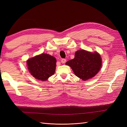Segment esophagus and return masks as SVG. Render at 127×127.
Masks as SVG:
<instances>
[{
  "label": "esophagus",
  "mask_w": 127,
  "mask_h": 127,
  "mask_svg": "<svg viewBox=\"0 0 127 127\" xmlns=\"http://www.w3.org/2000/svg\"><path fill=\"white\" fill-rule=\"evenodd\" d=\"M61 63H63V64H64V63H65L66 62V59H62L61 60Z\"/></svg>",
  "instance_id": "esophagus-1"
}]
</instances>
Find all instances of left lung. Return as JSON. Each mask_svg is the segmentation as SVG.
<instances>
[{"mask_svg": "<svg viewBox=\"0 0 127 127\" xmlns=\"http://www.w3.org/2000/svg\"><path fill=\"white\" fill-rule=\"evenodd\" d=\"M70 66L75 75L83 80L93 78L100 70L102 66L101 56L96 52L92 53L84 50L75 52L74 59L66 63Z\"/></svg>", "mask_w": 127, "mask_h": 127, "instance_id": "8db88e82", "label": "left lung"}]
</instances>
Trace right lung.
<instances>
[{
	"instance_id": "add662e5",
	"label": "right lung",
	"mask_w": 127,
	"mask_h": 127,
	"mask_svg": "<svg viewBox=\"0 0 127 127\" xmlns=\"http://www.w3.org/2000/svg\"><path fill=\"white\" fill-rule=\"evenodd\" d=\"M56 59L47 53H42L27 60L29 71L34 78L46 81L54 75L56 71Z\"/></svg>"
}]
</instances>
